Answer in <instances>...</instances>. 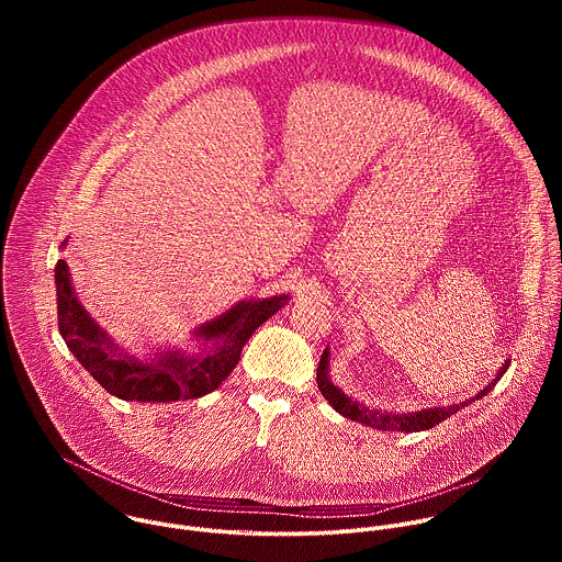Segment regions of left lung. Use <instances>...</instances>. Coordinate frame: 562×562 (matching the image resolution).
Here are the masks:
<instances>
[{
    "instance_id": "obj_1",
    "label": "left lung",
    "mask_w": 562,
    "mask_h": 562,
    "mask_svg": "<svg viewBox=\"0 0 562 562\" xmlns=\"http://www.w3.org/2000/svg\"><path fill=\"white\" fill-rule=\"evenodd\" d=\"M509 364H503L501 367V373L496 375L494 382H490V386H485L483 391H480L477 395L469 397L467 403H460V405H451V407H434V409H423V412H416V414H391V412H380V409H371V407H364L360 405L358 400H351L349 395H345V391H340L338 386H334V382L329 380V351L325 349L323 358H319V364H317V389L323 391V395L329 400V405L340 412L345 418H351L356 423H362L367 427H373V429H380V431H423V429H431L436 425H440L442 420H447L449 416H453L456 412H460L464 405L473 403V400L487 395L494 384L503 378V373L507 371Z\"/></svg>"
}]
</instances>
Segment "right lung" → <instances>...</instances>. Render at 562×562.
<instances>
[{"label": "right lung", "instance_id": "obj_1", "mask_svg": "<svg viewBox=\"0 0 562 562\" xmlns=\"http://www.w3.org/2000/svg\"><path fill=\"white\" fill-rule=\"evenodd\" d=\"M55 289L57 327L70 353L109 393L137 403H178L215 391L235 369L251 334L286 300L276 295L239 302L198 331L204 342H211L209 351L198 356L167 351L159 353V360L146 362L117 353L113 340L77 302L64 260L55 265Z\"/></svg>", "mask_w": 562, "mask_h": 562}]
</instances>
